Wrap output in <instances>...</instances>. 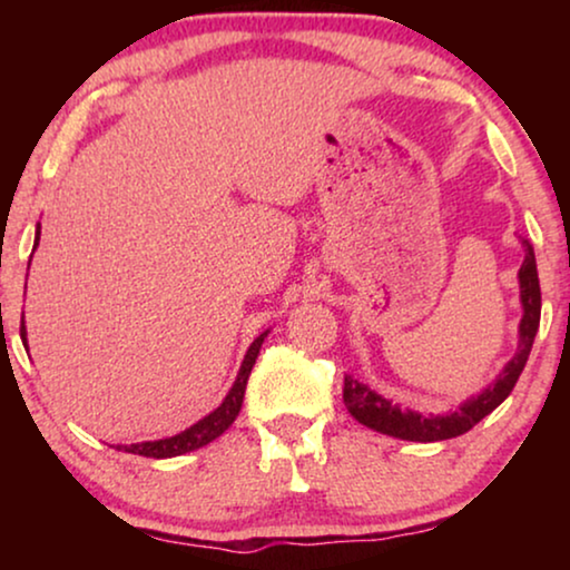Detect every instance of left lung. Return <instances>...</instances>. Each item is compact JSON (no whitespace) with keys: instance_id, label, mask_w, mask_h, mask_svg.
Returning <instances> with one entry per match:
<instances>
[{"instance_id":"8db88e82","label":"left lung","mask_w":570,"mask_h":570,"mask_svg":"<svg viewBox=\"0 0 570 570\" xmlns=\"http://www.w3.org/2000/svg\"><path fill=\"white\" fill-rule=\"evenodd\" d=\"M527 256L524 264L519 269V285H521V306H524V316H521L519 326V350L517 355L511 357L509 365L501 371V376L495 379V384H490L485 392L466 400L456 412H449V415H420V412L402 410L400 404H392L384 396L371 392L368 386L361 384V381L353 376H345V389H342V400H345V407L350 410L357 423L365 428H373V431L394 435V439L402 441H446L456 439L480 423L482 417L490 415L498 404H501L505 396L513 392L517 381L524 371L527 357L532 353V342L537 334V326H540V311H542V295H540V277H537V262L534 252L524 240Z\"/></svg>"}]
</instances>
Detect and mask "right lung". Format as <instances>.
I'll return each instance as SVG.
<instances>
[{"instance_id": "right-lung-1", "label": "right lung", "mask_w": 570, "mask_h": 570, "mask_svg": "<svg viewBox=\"0 0 570 570\" xmlns=\"http://www.w3.org/2000/svg\"><path fill=\"white\" fill-rule=\"evenodd\" d=\"M38 236H41V230H38ZM38 236H36V246H38ZM20 337H22V342H26V324H20ZM264 337H267V332L259 334V337L252 342L244 363H240L236 384H233L228 396H225L223 404L215 412H209V415L202 417L197 425L186 428L184 433L170 435V439L131 443V446H116V449H124V451H129V454L150 456V459H168V456H181V454H186V451L207 446L209 441H215L217 435H223L233 425V420L238 417L240 404H244V394H246V381H248V376H252V368L256 363V355H259Z\"/></svg>"}]
</instances>
